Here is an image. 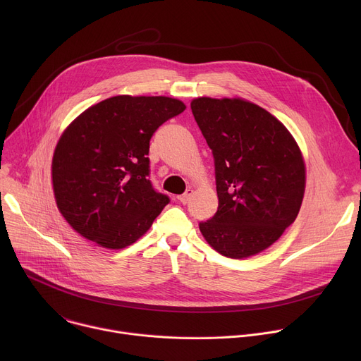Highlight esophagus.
Returning a JSON list of instances; mask_svg holds the SVG:
<instances>
[{
  "label": "esophagus",
  "instance_id": "34e87169",
  "mask_svg": "<svg viewBox=\"0 0 361 361\" xmlns=\"http://www.w3.org/2000/svg\"><path fill=\"white\" fill-rule=\"evenodd\" d=\"M192 197V190H187L183 195H178L177 197V200L180 201V202H183V204H187L188 201H190V198Z\"/></svg>",
  "mask_w": 361,
  "mask_h": 361
}]
</instances>
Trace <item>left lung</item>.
<instances>
[{
  "instance_id": "left-lung-1",
  "label": "left lung",
  "mask_w": 361,
  "mask_h": 361,
  "mask_svg": "<svg viewBox=\"0 0 361 361\" xmlns=\"http://www.w3.org/2000/svg\"><path fill=\"white\" fill-rule=\"evenodd\" d=\"M191 111L213 149L219 197L200 231L230 259L259 254L297 219L305 190L301 149L280 120L244 98L198 97Z\"/></svg>"
}]
</instances>
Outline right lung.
<instances>
[{"label": "right lung", "mask_w": 361, "mask_h": 361, "mask_svg": "<svg viewBox=\"0 0 361 361\" xmlns=\"http://www.w3.org/2000/svg\"><path fill=\"white\" fill-rule=\"evenodd\" d=\"M184 110V102L171 97L116 95L63 131L51 177L57 207L80 235L120 250L149 230L170 201L147 178L149 140Z\"/></svg>", "instance_id": "1"}]
</instances>
